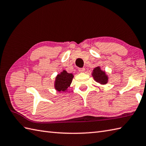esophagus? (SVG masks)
Here are the masks:
<instances>
[{"label": "esophagus", "instance_id": "1", "mask_svg": "<svg viewBox=\"0 0 146 146\" xmlns=\"http://www.w3.org/2000/svg\"><path fill=\"white\" fill-rule=\"evenodd\" d=\"M79 71L80 72H84L85 71V69L84 68H79Z\"/></svg>", "mask_w": 146, "mask_h": 146}]
</instances>
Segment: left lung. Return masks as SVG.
<instances>
[{
    "label": "left lung",
    "instance_id": "left-lung-1",
    "mask_svg": "<svg viewBox=\"0 0 146 146\" xmlns=\"http://www.w3.org/2000/svg\"><path fill=\"white\" fill-rule=\"evenodd\" d=\"M92 76L97 82L101 85H105L109 81V77L105 70H101L100 66L95 67L92 72Z\"/></svg>",
    "mask_w": 146,
    "mask_h": 146
}]
</instances>
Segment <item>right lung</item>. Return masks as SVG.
Segmentation results:
<instances>
[{
	"label": "right lung",
	"instance_id": "right-lung-1",
	"mask_svg": "<svg viewBox=\"0 0 146 146\" xmlns=\"http://www.w3.org/2000/svg\"><path fill=\"white\" fill-rule=\"evenodd\" d=\"M74 78V74L63 70L58 74L54 81V88L58 92H67Z\"/></svg>",
	"mask_w": 146,
	"mask_h": 146
}]
</instances>
